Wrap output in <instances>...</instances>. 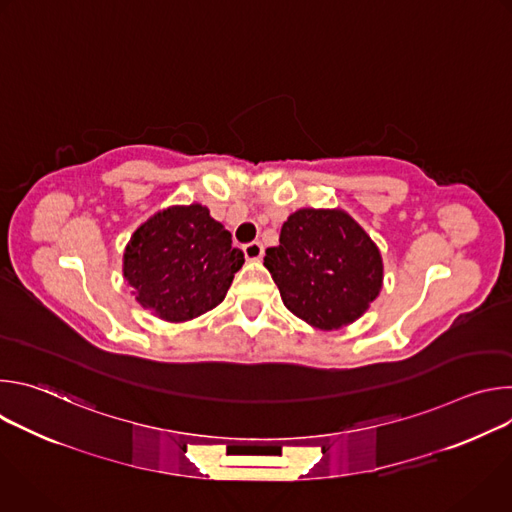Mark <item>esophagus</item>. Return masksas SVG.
Segmentation results:
<instances>
[{
  "instance_id": "1",
  "label": "esophagus",
  "mask_w": 512,
  "mask_h": 512,
  "mask_svg": "<svg viewBox=\"0 0 512 512\" xmlns=\"http://www.w3.org/2000/svg\"><path fill=\"white\" fill-rule=\"evenodd\" d=\"M243 253L249 261H259L263 257V245L259 241H253V243H247L243 247Z\"/></svg>"
}]
</instances>
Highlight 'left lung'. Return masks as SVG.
<instances>
[{
  "label": "left lung",
  "instance_id": "1",
  "mask_svg": "<svg viewBox=\"0 0 512 512\" xmlns=\"http://www.w3.org/2000/svg\"><path fill=\"white\" fill-rule=\"evenodd\" d=\"M263 265L285 308L320 330H338L369 310L383 287L379 247L340 208H300L287 216Z\"/></svg>",
  "mask_w": 512,
  "mask_h": 512
}]
</instances>
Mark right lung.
Listing matches in <instances>:
<instances>
[{
    "label": "right lung",
    "mask_w": 512,
    "mask_h": 512,
    "mask_svg": "<svg viewBox=\"0 0 512 512\" xmlns=\"http://www.w3.org/2000/svg\"><path fill=\"white\" fill-rule=\"evenodd\" d=\"M231 243V233L206 206H170L131 235L123 277L141 308L166 322H186L225 300L245 263Z\"/></svg>",
    "instance_id": "right-lung-1"
}]
</instances>
